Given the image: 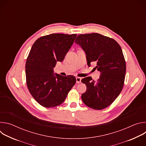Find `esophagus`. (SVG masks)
Returning a JSON list of instances; mask_svg holds the SVG:
<instances>
[{"label":"esophagus","mask_w":146,"mask_h":146,"mask_svg":"<svg viewBox=\"0 0 146 146\" xmlns=\"http://www.w3.org/2000/svg\"><path fill=\"white\" fill-rule=\"evenodd\" d=\"M81 82V78L79 77H76V82L77 83V84H79V83H80Z\"/></svg>","instance_id":"esophagus-1"}]
</instances>
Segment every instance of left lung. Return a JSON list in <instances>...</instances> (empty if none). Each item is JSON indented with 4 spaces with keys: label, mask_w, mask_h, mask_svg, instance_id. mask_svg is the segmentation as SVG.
<instances>
[{
    "label": "left lung",
    "mask_w": 146,
    "mask_h": 146,
    "mask_svg": "<svg viewBox=\"0 0 146 146\" xmlns=\"http://www.w3.org/2000/svg\"><path fill=\"white\" fill-rule=\"evenodd\" d=\"M75 43L86 52L88 66L95 62V68L100 73L97 81L91 77L81 80L87 86L82 100L93 109H105L115 100L123 86L126 62L122 49L113 38L96 33L81 34Z\"/></svg>",
    "instance_id": "left-lung-1"
}]
</instances>
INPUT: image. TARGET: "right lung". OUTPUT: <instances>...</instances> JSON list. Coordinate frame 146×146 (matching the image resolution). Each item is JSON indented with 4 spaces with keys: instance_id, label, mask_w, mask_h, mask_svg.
Returning a JSON list of instances; mask_svg holds the SVG:
<instances>
[{
    "instance_id": "1",
    "label": "right lung",
    "mask_w": 146,
    "mask_h": 146,
    "mask_svg": "<svg viewBox=\"0 0 146 146\" xmlns=\"http://www.w3.org/2000/svg\"><path fill=\"white\" fill-rule=\"evenodd\" d=\"M77 34L52 33L37 38L25 64L29 91L41 106L50 108L60 105L76 84L74 76L54 74L57 61H63Z\"/></svg>"
}]
</instances>
